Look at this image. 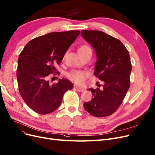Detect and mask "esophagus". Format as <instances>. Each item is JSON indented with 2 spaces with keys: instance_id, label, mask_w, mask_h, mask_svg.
Masks as SVG:
<instances>
[{
  "instance_id": "esophagus-1",
  "label": "esophagus",
  "mask_w": 155,
  "mask_h": 155,
  "mask_svg": "<svg viewBox=\"0 0 155 155\" xmlns=\"http://www.w3.org/2000/svg\"><path fill=\"white\" fill-rule=\"evenodd\" d=\"M74 88H75V89L78 91V92H83V91H84V88L82 87H80V86H74Z\"/></svg>"
}]
</instances>
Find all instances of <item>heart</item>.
Listing matches in <instances>:
<instances>
[{"instance_id":"obj_1","label":"heart","mask_w":155,"mask_h":155,"mask_svg":"<svg viewBox=\"0 0 155 155\" xmlns=\"http://www.w3.org/2000/svg\"><path fill=\"white\" fill-rule=\"evenodd\" d=\"M78 53L79 54H83L86 53L89 51H91V49L87 45H83L78 48ZM89 75L88 71L85 70H73L67 74L68 78L71 82L77 84H82L85 81Z\"/></svg>"}]
</instances>
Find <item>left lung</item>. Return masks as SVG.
I'll use <instances>...</instances> for the list:
<instances>
[{"instance_id":"8db88e82","label":"left lung","mask_w":155,"mask_h":155,"mask_svg":"<svg viewBox=\"0 0 155 155\" xmlns=\"http://www.w3.org/2000/svg\"><path fill=\"white\" fill-rule=\"evenodd\" d=\"M81 34L96 51L94 74L104 82L102 89H89L93 98L84 103V107L97 117L110 116L121 105L130 87L129 52L121 41L102 31L82 30Z\"/></svg>"}]
</instances>
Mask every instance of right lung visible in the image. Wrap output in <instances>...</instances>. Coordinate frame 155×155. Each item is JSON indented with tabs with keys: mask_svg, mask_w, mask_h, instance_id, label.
<instances>
[{
	"mask_svg": "<svg viewBox=\"0 0 155 155\" xmlns=\"http://www.w3.org/2000/svg\"><path fill=\"white\" fill-rule=\"evenodd\" d=\"M80 33L74 30L47 34L32 39L20 53L16 73L19 92L35 112H54L60 106L64 93L73 89L69 80L59 79L58 82L50 85L48 78L51 74H57L54 66L60 64Z\"/></svg>",
	"mask_w": 155,
	"mask_h": 155,
	"instance_id": "1",
	"label": "right lung"
}]
</instances>
